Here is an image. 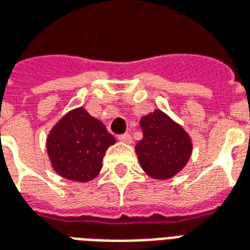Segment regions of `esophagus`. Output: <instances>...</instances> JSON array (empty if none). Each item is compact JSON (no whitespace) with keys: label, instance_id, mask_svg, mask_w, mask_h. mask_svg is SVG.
<instances>
[{"label":"esophagus","instance_id":"1","mask_svg":"<svg viewBox=\"0 0 250 250\" xmlns=\"http://www.w3.org/2000/svg\"><path fill=\"white\" fill-rule=\"evenodd\" d=\"M119 141L123 142V143H127V145H130L131 142H132V136L130 134H123V135H119Z\"/></svg>","mask_w":250,"mask_h":250}]
</instances>
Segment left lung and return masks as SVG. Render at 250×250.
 Listing matches in <instances>:
<instances>
[{"instance_id": "left-lung-1", "label": "left lung", "mask_w": 250, "mask_h": 250, "mask_svg": "<svg viewBox=\"0 0 250 250\" xmlns=\"http://www.w3.org/2000/svg\"><path fill=\"white\" fill-rule=\"evenodd\" d=\"M143 139L135 152L143 171L154 179L173 178L191 157V138L182 125L161 109L142 116Z\"/></svg>"}]
</instances>
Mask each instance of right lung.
Returning <instances> with one entry per match:
<instances>
[{
  "label": "right lung",
  "mask_w": 250,
  "mask_h": 250,
  "mask_svg": "<svg viewBox=\"0 0 250 250\" xmlns=\"http://www.w3.org/2000/svg\"><path fill=\"white\" fill-rule=\"evenodd\" d=\"M115 142L100 120L79 107L64 115L49 131L46 151L60 177L88 182L98 177L105 151Z\"/></svg>",
  "instance_id": "right-lung-1"
}]
</instances>
